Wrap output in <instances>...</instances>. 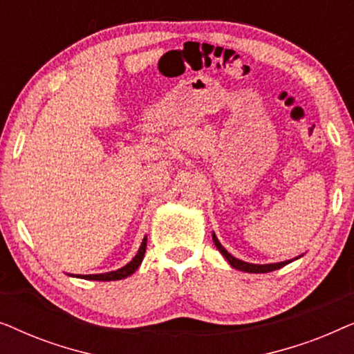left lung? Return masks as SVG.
Here are the masks:
<instances>
[{
	"label": "left lung",
	"instance_id": "left-lung-1",
	"mask_svg": "<svg viewBox=\"0 0 354 354\" xmlns=\"http://www.w3.org/2000/svg\"><path fill=\"white\" fill-rule=\"evenodd\" d=\"M212 240H214V245L217 246V250L221 251L222 256L229 261V264L232 268L239 269V270H243V272H253V274H264V272H272L275 269H280L283 268V266H287L288 263H292V261H283V263H274V264H250V263H245V261H240L232 256L229 251H227L224 246L221 245V241L217 240V236L212 234Z\"/></svg>",
	"mask_w": 354,
	"mask_h": 354
}]
</instances>
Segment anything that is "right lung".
<instances>
[{"label": "right lung", "instance_id": "1", "mask_svg": "<svg viewBox=\"0 0 354 354\" xmlns=\"http://www.w3.org/2000/svg\"><path fill=\"white\" fill-rule=\"evenodd\" d=\"M145 251H147V236H145L142 241V246H140L138 253L135 254V258L130 261L129 264H125L124 268H120L118 270H113V272H106V274H95V275H75V277H84L86 280H103V282H108V280H120L132 275L135 270L138 269V266L142 264Z\"/></svg>", "mask_w": 354, "mask_h": 354}]
</instances>
